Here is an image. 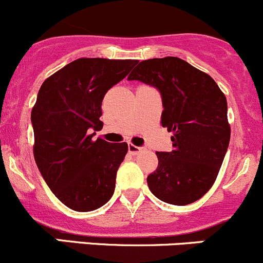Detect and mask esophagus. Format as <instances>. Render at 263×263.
I'll list each match as a JSON object with an SVG mask.
<instances>
[{"instance_id":"1","label":"esophagus","mask_w":263,"mask_h":263,"mask_svg":"<svg viewBox=\"0 0 263 263\" xmlns=\"http://www.w3.org/2000/svg\"><path fill=\"white\" fill-rule=\"evenodd\" d=\"M141 151H144V147L136 146V145L134 144H128V153L131 154V155H137V154H140Z\"/></svg>"}]
</instances>
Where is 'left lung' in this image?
I'll list each match as a JSON object with an SVG mask.
<instances>
[{"label": "left lung", "mask_w": 263, "mask_h": 263, "mask_svg": "<svg viewBox=\"0 0 263 263\" xmlns=\"http://www.w3.org/2000/svg\"><path fill=\"white\" fill-rule=\"evenodd\" d=\"M160 91L161 126L173 132L171 153H156L151 193L172 205L200 200L219 174L230 141L228 104L211 76L178 57L142 61L128 76Z\"/></svg>", "instance_id": "obj_1"}]
</instances>
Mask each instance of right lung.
Listing matches in <instances>:
<instances>
[{"label": "right lung", "instance_id": "1", "mask_svg": "<svg viewBox=\"0 0 263 263\" xmlns=\"http://www.w3.org/2000/svg\"><path fill=\"white\" fill-rule=\"evenodd\" d=\"M137 60L79 58L42 84L31 110L34 159L55 197L71 210H97L110 200L126 142L92 141L102 102Z\"/></svg>", "mask_w": 263, "mask_h": 263}]
</instances>
